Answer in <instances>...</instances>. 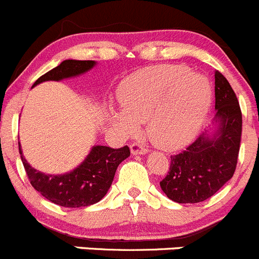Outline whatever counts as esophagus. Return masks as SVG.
I'll return each mask as SVG.
<instances>
[{
  "label": "esophagus",
  "instance_id": "34e87169",
  "mask_svg": "<svg viewBox=\"0 0 259 259\" xmlns=\"http://www.w3.org/2000/svg\"><path fill=\"white\" fill-rule=\"evenodd\" d=\"M130 151H132L133 154H146L148 153L149 149L141 143H133L130 146Z\"/></svg>",
  "mask_w": 259,
  "mask_h": 259
}]
</instances>
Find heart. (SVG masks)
<instances>
[{
	"instance_id": "obj_1",
	"label": "heart",
	"mask_w": 259,
	"mask_h": 259,
	"mask_svg": "<svg viewBox=\"0 0 259 259\" xmlns=\"http://www.w3.org/2000/svg\"><path fill=\"white\" fill-rule=\"evenodd\" d=\"M121 111L110 110L112 124L134 135L147 122L156 146L176 149L197 137L212 103L208 79L188 67L159 65L135 72L118 88Z\"/></svg>"
}]
</instances>
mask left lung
<instances>
[{"mask_svg":"<svg viewBox=\"0 0 259 259\" xmlns=\"http://www.w3.org/2000/svg\"><path fill=\"white\" fill-rule=\"evenodd\" d=\"M213 127L185 151L171 156L170 171L159 185L176 203H199L216 194L235 172L241 138V111L233 88L214 71Z\"/></svg>","mask_w":259,"mask_h":259,"instance_id":"8db88e82","label":"left lung"}]
</instances>
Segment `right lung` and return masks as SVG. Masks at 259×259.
<instances>
[{"label": "right lung", "instance_id": "obj_1", "mask_svg": "<svg viewBox=\"0 0 259 259\" xmlns=\"http://www.w3.org/2000/svg\"><path fill=\"white\" fill-rule=\"evenodd\" d=\"M96 61L65 60L59 66L42 75L33 87L43 81H60L89 71ZM19 153L31 187L46 199L67 208L92 206L100 202L112 184L117 166L130 156L129 147L113 149L106 146H93L83 162L70 172L48 175L35 170L28 163L19 143Z\"/></svg>", "mask_w": 259, "mask_h": 259}]
</instances>
